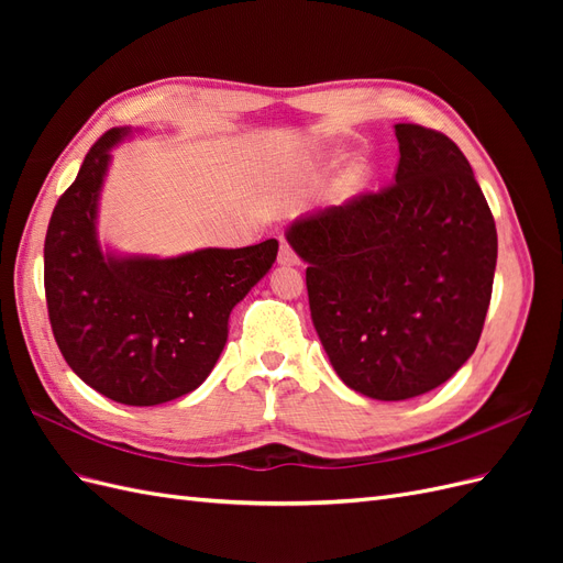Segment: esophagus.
I'll list each match as a JSON object with an SVG mask.
<instances>
[{
    "label": "esophagus",
    "instance_id": "34e87169",
    "mask_svg": "<svg viewBox=\"0 0 563 563\" xmlns=\"http://www.w3.org/2000/svg\"><path fill=\"white\" fill-rule=\"evenodd\" d=\"M279 263L282 265H298V255L294 253V249L288 246L284 240H282V246H279Z\"/></svg>",
    "mask_w": 563,
    "mask_h": 563
}]
</instances>
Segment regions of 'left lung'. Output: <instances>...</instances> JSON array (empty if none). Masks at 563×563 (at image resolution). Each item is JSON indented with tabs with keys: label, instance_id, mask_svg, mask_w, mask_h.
Instances as JSON below:
<instances>
[{
	"label": "left lung",
	"instance_id": "1",
	"mask_svg": "<svg viewBox=\"0 0 563 563\" xmlns=\"http://www.w3.org/2000/svg\"><path fill=\"white\" fill-rule=\"evenodd\" d=\"M395 133V183L286 230L335 373L380 401L420 397L470 360L498 258L496 220L460 147L418 124Z\"/></svg>",
	"mask_w": 563,
	"mask_h": 563
}]
</instances>
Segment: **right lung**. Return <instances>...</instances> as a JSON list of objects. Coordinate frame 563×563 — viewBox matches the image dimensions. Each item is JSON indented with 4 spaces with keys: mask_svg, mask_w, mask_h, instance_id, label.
<instances>
[{
    "mask_svg": "<svg viewBox=\"0 0 563 563\" xmlns=\"http://www.w3.org/2000/svg\"><path fill=\"white\" fill-rule=\"evenodd\" d=\"M129 133L100 135L58 199L44 242V291L67 366L117 404L157 406L209 378L232 308L267 275L279 242L176 258L100 249L96 218L110 150Z\"/></svg>",
    "mask_w": 563,
    "mask_h": 563,
    "instance_id": "add662e5",
    "label": "right lung"
}]
</instances>
